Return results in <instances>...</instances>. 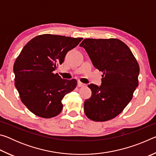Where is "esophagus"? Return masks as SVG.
<instances>
[{
	"mask_svg": "<svg viewBox=\"0 0 156 156\" xmlns=\"http://www.w3.org/2000/svg\"><path fill=\"white\" fill-rule=\"evenodd\" d=\"M78 87H84V86H86V84H84V83H82L81 82H78Z\"/></svg>",
	"mask_w": 156,
	"mask_h": 156,
	"instance_id": "esophagus-1",
	"label": "esophagus"
}]
</instances>
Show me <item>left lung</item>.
Wrapping results in <instances>:
<instances>
[{"mask_svg":"<svg viewBox=\"0 0 156 156\" xmlns=\"http://www.w3.org/2000/svg\"><path fill=\"white\" fill-rule=\"evenodd\" d=\"M85 49L95 67L103 72L100 86L90 84L91 96L84 103L89 119L103 122L122 112L138 86L140 67L130 49L118 39L86 38Z\"/></svg>","mask_w":156,"mask_h":156,"instance_id":"obj_1","label":"left lung"}]
</instances>
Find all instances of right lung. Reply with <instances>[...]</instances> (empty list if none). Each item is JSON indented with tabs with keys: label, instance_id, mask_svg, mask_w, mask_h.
Returning <instances> with one entry per match:
<instances>
[{
	"label": "right lung",
	"instance_id": "add662e5",
	"mask_svg": "<svg viewBox=\"0 0 156 156\" xmlns=\"http://www.w3.org/2000/svg\"><path fill=\"white\" fill-rule=\"evenodd\" d=\"M82 38L43 34L25 44L14 65L15 86L21 101L39 117L50 118L61 112L62 100L76 87L75 79L65 80L54 73L69 50Z\"/></svg>",
	"mask_w": 156,
	"mask_h": 156
}]
</instances>
